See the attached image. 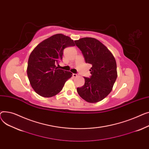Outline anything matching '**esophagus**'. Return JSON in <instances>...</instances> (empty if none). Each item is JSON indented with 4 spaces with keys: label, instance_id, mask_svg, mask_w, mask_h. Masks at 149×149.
<instances>
[{
    "label": "esophagus",
    "instance_id": "obj_1",
    "mask_svg": "<svg viewBox=\"0 0 149 149\" xmlns=\"http://www.w3.org/2000/svg\"><path fill=\"white\" fill-rule=\"evenodd\" d=\"M73 77H77V76H79V74H77V73H73Z\"/></svg>",
    "mask_w": 149,
    "mask_h": 149
}]
</instances>
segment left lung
<instances>
[{"label":"left lung","mask_w":149,"mask_h":149,"mask_svg":"<svg viewBox=\"0 0 149 149\" xmlns=\"http://www.w3.org/2000/svg\"><path fill=\"white\" fill-rule=\"evenodd\" d=\"M81 50L85 63L92 65L91 76L84 77L85 84L77 91L90 103L98 102L111 93L117 77L116 59L108 48L99 40L85 37L74 41Z\"/></svg>","instance_id":"obj_1"}]
</instances>
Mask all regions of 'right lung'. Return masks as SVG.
Instances as JSON below:
<instances>
[{
    "instance_id": "obj_1",
    "label": "right lung",
    "mask_w": 149,
    "mask_h": 149,
    "mask_svg": "<svg viewBox=\"0 0 149 149\" xmlns=\"http://www.w3.org/2000/svg\"><path fill=\"white\" fill-rule=\"evenodd\" d=\"M74 46L73 40L58 33L40 42L32 52L27 74L32 88L40 95L50 97L57 94L72 76L71 72L58 69L55 64L63 59L64 49Z\"/></svg>"
}]
</instances>
